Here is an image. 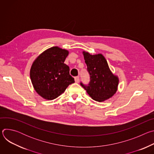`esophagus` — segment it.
<instances>
[{
	"instance_id": "esophagus-1",
	"label": "esophagus",
	"mask_w": 154,
	"mask_h": 154,
	"mask_svg": "<svg viewBox=\"0 0 154 154\" xmlns=\"http://www.w3.org/2000/svg\"><path fill=\"white\" fill-rule=\"evenodd\" d=\"M74 79H75V82L76 83H79V82L80 79H79V76H77V77H75L74 78Z\"/></svg>"
}]
</instances>
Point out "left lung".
Wrapping results in <instances>:
<instances>
[{
	"instance_id": "8db88e82",
	"label": "left lung",
	"mask_w": 154,
	"mask_h": 154,
	"mask_svg": "<svg viewBox=\"0 0 154 154\" xmlns=\"http://www.w3.org/2000/svg\"><path fill=\"white\" fill-rule=\"evenodd\" d=\"M83 54L90 81L87 85L80 82L81 86L96 101L103 102L112 97L118 89V77L111 72L102 54L91 55L86 52Z\"/></svg>"
}]
</instances>
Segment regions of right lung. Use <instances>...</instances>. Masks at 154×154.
I'll return each instance as SVG.
<instances>
[{"label": "right lung", "instance_id": "right-lung-1", "mask_svg": "<svg viewBox=\"0 0 154 154\" xmlns=\"http://www.w3.org/2000/svg\"><path fill=\"white\" fill-rule=\"evenodd\" d=\"M69 52L52 47L43 52L34 61L30 75L35 90L42 97L53 100L75 82L69 67L64 63Z\"/></svg>", "mask_w": 154, "mask_h": 154}]
</instances>
